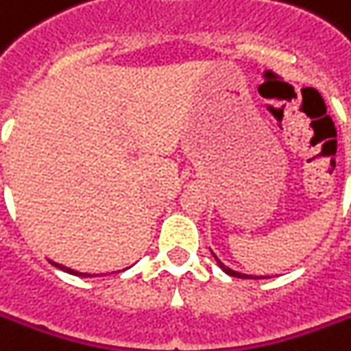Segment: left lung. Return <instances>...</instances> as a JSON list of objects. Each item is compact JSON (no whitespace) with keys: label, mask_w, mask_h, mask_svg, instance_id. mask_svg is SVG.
Wrapping results in <instances>:
<instances>
[{"label":"left lung","mask_w":351,"mask_h":351,"mask_svg":"<svg viewBox=\"0 0 351 351\" xmlns=\"http://www.w3.org/2000/svg\"><path fill=\"white\" fill-rule=\"evenodd\" d=\"M213 257H215V261H217V263H219V267H221V269H223V271H225L226 275L236 276V278H257V276L244 275V273H238V271H232V269H230V267H226L225 263H223V261H221V259H219V257L215 256V254H213Z\"/></svg>","instance_id":"8db88e82"}]
</instances>
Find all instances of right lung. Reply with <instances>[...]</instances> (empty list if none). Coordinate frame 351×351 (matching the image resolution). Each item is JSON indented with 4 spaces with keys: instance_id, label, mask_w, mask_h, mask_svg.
<instances>
[{
    "instance_id": "right-lung-1",
    "label": "right lung",
    "mask_w": 351,
    "mask_h": 351,
    "mask_svg": "<svg viewBox=\"0 0 351 351\" xmlns=\"http://www.w3.org/2000/svg\"><path fill=\"white\" fill-rule=\"evenodd\" d=\"M51 261V259H49ZM57 269H61V271H65V273H71V275H76V276H95V275H90V273H80V271H75V269H71V267H65L61 265V263H56V261H51Z\"/></svg>"
}]
</instances>
